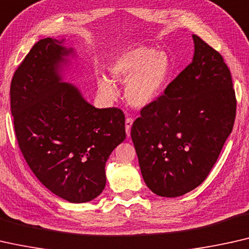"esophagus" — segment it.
<instances>
[{"instance_id":"1","label":"esophagus","mask_w":249,"mask_h":249,"mask_svg":"<svg viewBox=\"0 0 249 249\" xmlns=\"http://www.w3.org/2000/svg\"><path fill=\"white\" fill-rule=\"evenodd\" d=\"M133 125V120L132 118H126L125 121V129H126V135L129 136V132H131V127Z\"/></svg>"}]
</instances>
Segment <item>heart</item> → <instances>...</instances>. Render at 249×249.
<instances>
[{
	"instance_id": "b5f03b06",
	"label": "heart",
	"mask_w": 249,
	"mask_h": 249,
	"mask_svg": "<svg viewBox=\"0 0 249 249\" xmlns=\"http://www.w3.org/2000/svg\"><path fill=\"white\" fill-rule=\"evenodd\" d=\"M108 72L111 78L125 82L127 103L143 108L152 104L163 91L170 74V61L162 51L145 46L129 47L111 56ZM97 86L105 97H116L114 83L105 76L97 79Z\"/></svg>"
}]
</instances>
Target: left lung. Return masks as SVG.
<instances>
[{"label":"left lung","instance_id":"left-lung-1","mask_svg":"<svg viewBox=\"0 0 249 249\" xmlns=\"http://www.w3.org/2000/svg\"><path fill=\"white\" fill-rule=\"evenodd\" d=\"M194 55L132 125L142 177L153 193L177 197L201 185L218 160L236 116L222 56L193 35Z\"/></svg>","mask_w":249,"mask_h":249}]
</instances>
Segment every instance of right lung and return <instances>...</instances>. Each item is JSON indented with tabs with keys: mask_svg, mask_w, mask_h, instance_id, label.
<instances>
[{
	"mask_svg": "<svg viewBox=\"0 0 249 249\" xmlns=\"http://www.w3.org/2000/svg\"><path fill=\"white\" fill-rule=\"evenodd\" d=\"M64 41L48 37L34 45L13 75L11 113L35 176L58 197L86 203L106 186L105 167L125 140V116L118 108H96L65 82L76 54Z\"/></svg>",
	"mask_w": 249,
	"mask_h": 249,
	"instance_id": "right-lung-1",
	"label": "right lung"
}]
</instances>
